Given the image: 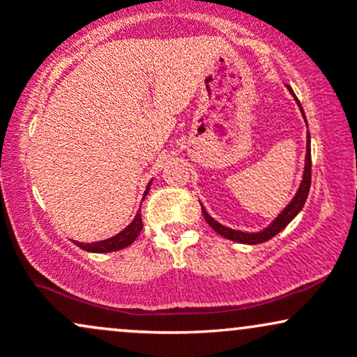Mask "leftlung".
<instances>
[{
    "mask_svg": "<svg viewBox=\"0 0 357 357\" xmlns=\"http://www.w3.org/2000/svg\"><path fill=\"white\" fill-rule=\"evenodd\" d=\"M287 89H289V92L294 96V99H296L297 105H298V107H301L302 116H304V109H302L301 102H298V99L296 97V93H294V90L290 89V85H287ZM304 119H305V116H304ZM310 171H312V159H310V134L307 132L305 167H304V174H302L301 186H298V190L296 192V196H294V198H292V202L287 204V206L284 208V211H282L280 215H278L277 218L273 220L267 228H264V230L257 231V233H247V231L233 230V228L225 227V225L218 223V221L213 218V216L208 215V211L204 210V206L202 204V211H203L204 220L208 221V225H210L213 230L218 233V235L225 236V238L233 240V241H238V243H245V245L264 243V241L273 238V236H275L277 233H280L282 230H284L287 225H289L290 221H292L298 215V211H301L302 208H304L305 199H307V196H309V190H310V176H312V174H310Z\"/></svg>",
    "mask_w": 357,
    "mask_h": 357,
    "instance_id": "obj_1",
    "label": "left lung"
}]
</instances>
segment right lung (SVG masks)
<instances>
[{
    "instance_id": "obj_1",
    "label": "right lung",
    "mask_w": 357,
    "mask_h": 357,
    "mask_svg": "<svg viewBox=\"0 0 357 357\" xmlns=\"http://www.w3.org/2000/svg\"><path fill=\"white\" fill-rule=\"evenodd\" d=\"M151 183H153V181H149V184H147L142 199H144L147 196V192H149ZM141 230H142V218H141V210H139L136 213V216H134V220L130 221V223L127 225V227L121 233H117V235L110 236V238H107V240L96 241V243H80V241H75V243H77V247L85 250V252H92V253L117 252V250L129 247V245L137 238Z\"/></svg>"
}]
</instances>
